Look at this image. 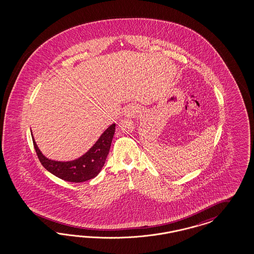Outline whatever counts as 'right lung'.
<instances>
[{"instance_id": "add662e5", "label": "right lung", "mask_w": 254, "mask_h": 254, "mask_svg": "<svg viewBox=\"0 0 254 254\" xmlns=\"http://www.w3.org/2000/svg\"><path fill=\"white\" fill-rule=\"evenodd\" d=\"M116 131V124L111 125L100 135L99 139L85 154L72 161H55L46 158L33 138L32 141L41 164L55 176L71 183H83L96 177L104 166L112 140Z\"/></svg>"}]
</instances>
